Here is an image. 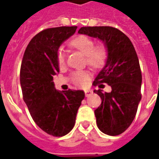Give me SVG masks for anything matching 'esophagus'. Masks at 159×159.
I'll return each instance as SVG.
<instances>
[{"instance_id":"34e87169","label":"esophagus","mask_w":159,"mask_h":159,"mask_svg":"<svg viewBox=\"0 0 159 159\" xmlns=\"http://www.w3.org/2000/svg\"><path fill=\"white\" fill-rule=\"evenodd\" d=\"M92 93H93V92H92L91 90H86V91H85V95H86V97L90 96Z\"/></svg>"}]
</instances>
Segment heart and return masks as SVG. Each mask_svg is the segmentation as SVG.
Listing matches in <instances>:
<instances>
[{
    "label": "heart",
    "instance_id": "b5f03b06",
    "mask_svg": "<svg viewBox=\"0 0 159 159\" xmlns=\"http://www.w3.org/2000/svg\"><path fill=\"white\" fill-rule=\"evenodd\" d=\"M70 48L76 49L84 54L85 63L93 70L102 68L108 59V49L104 43L95 45L94 40L89 36L80 35L70 41ZM57 61L59 66H64L66 63V54L62 49L57 52ZM71 82L77 87H84L88 83L89 75L86 71L76 70L70 76Z\"/></svg>",
    "mask_w": 159,
    "mask_h": 159
}]
</instances>
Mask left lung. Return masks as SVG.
Returning <instances> with one entry per match:
<instances>
[{"instance_id":"1","label":"left lung","mask_w":159,"mask_h":159,"mask_svg":"<svg viewBox=\"0 0 159 159\" xmlns=\"http://www.w3.org/2000/svg\"><path fill=\"white\" fill-rule=\"evenodd\" d=\"M78 33L99 38L107 47L106 66L93 85L104 89L103 83H107L111 91H93L101 98V104L94 111V115L101 132L111 136L118 135L132 123L141 99L142 76L135 49L129 38L114 27L87 26L82 27Z\"/></svg>"}]
</instances>
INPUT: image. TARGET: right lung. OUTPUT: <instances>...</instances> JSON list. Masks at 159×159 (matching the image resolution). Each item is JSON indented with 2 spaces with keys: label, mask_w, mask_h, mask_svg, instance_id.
<instances>
[{
  "label": "right lung",
  "mask_w": 159,
  "mask_h": 159,
  "mask_svg": "<svg viewBox=\"0 0 159 159\" xmlns=\"http://www.w3.org/2000/svg\"><path fill=\"white\" fill-rule=\"evenodd\" d=\"M76 28H48L36 34L26 48L20 67L23 99L30 116L41 129L55 137L64 136L72 129L85 97L83 90L57 91L52 82L59 72L58 49Z\"/></svg>",
  "instance_id": "right-lung-1"
}]
</instances>
